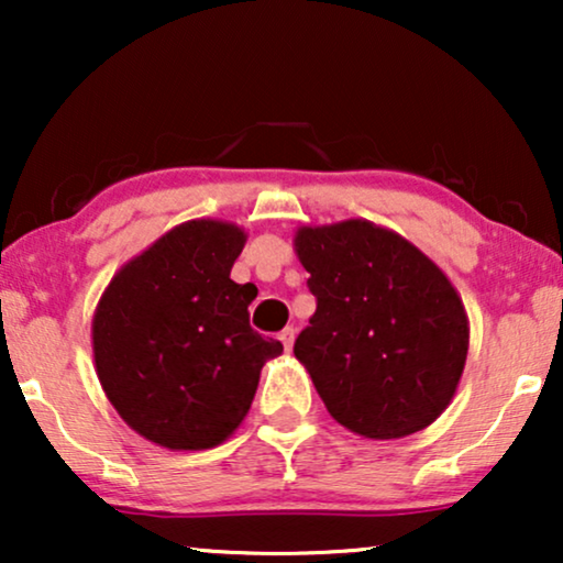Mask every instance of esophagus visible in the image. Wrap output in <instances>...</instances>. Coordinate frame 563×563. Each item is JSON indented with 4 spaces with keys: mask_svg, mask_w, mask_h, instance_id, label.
Segmentation results:
<instances>
[{
    "mask_svg": "<svg viewBox=\"0 0 563 563\" xmlns=\"http://www.w3.org/2000/svg\"><path fill=\"white\" fill-rule=\"evenodd\" d=\"M295 335H297L295 328H284L279 333V341L284 343V349L287 351H291V345H295Z\"/></svg>",
    "mask_w": 563,
    "mask_h": 563,
    "instance_id": "1",
    "label": "esophagus"
}]
</instances>
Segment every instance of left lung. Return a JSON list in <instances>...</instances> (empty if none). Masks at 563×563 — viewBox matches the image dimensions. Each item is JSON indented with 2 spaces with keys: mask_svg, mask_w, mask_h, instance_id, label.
Masks as SVG:
<instances>
[{
  "mask_svg": "<svg viewBox=\"0 0 563 563\" xmlns=\"http://www.w3.org/2000/svg\"><path fill=\"white\" fill-rule=\"evenodd\" d=\"M318 310L295 341L328 412L374 441L428 428L464 374L468 320L426 253L368 220L299 228Z\"/></svg>",
  "mask_w": 563,
  "mask_h": 563,
  "instance_id": "8db88e82",
  "label": "left lung"
}]
</instances>
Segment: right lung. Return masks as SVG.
Masks as SVG:
<instances>
[{"label": "right lung", "mask_w": 563, "mask_h": 563, "mask_svg": "<svg viewBox=\"0 0 563 563\" xmlns=\"http://www.w3.org/2000/svg\"><path fill=\"white\" fill-rule=\"evenodd\" d=\"M245 233L189 220L114 274L91 343L107 399L135 433L172 451L212 449L251 410L261 368L284 351L251 328L253 284L230 268Z\"/></svg>", "instance_id": "1"}]
</instances>
